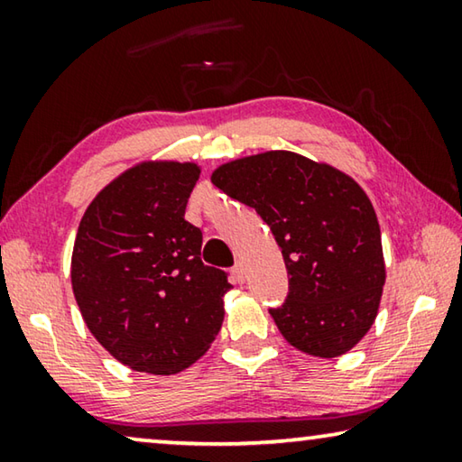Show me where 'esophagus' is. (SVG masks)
<instances>
[{
    "instance_id": "esophagus-1",
    "label": "esophagus",
    "mask_w": 462,
    "mask_h": 462,
    "mask_svg": "<svg viewBox=\"0 0 462 462\" xmlns=\"http://www.w3.org/2000/svg\"><path fill=\"white\" fill-rule=\"evenodd\" d=\"M232 275H234V282H236V283L246 282V269H245L243 263H236V265L232 267Z\"/></svg>"
}]
</instances>
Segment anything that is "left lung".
Listing matches in <instances>:
<instances>
[{"mask_svg": "<svg viewBox=\"0 0 462 462\" xmlns=\"http://www.w3.org/2000/svg\"><path fill=\"white\" fill-rule=\"evenodd\" d=\"M211 182L257 211L282 248L290 294L269 314L285 341L325 360L357 346L386 280L378 217L364 189L285 150L226 162Z\"/></svg>", "mask_w": 462, "mask_h": 462, "instance_id": "left-lung-1", "label": "left lung"}]
</instances>
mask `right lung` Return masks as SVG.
Returning <instances> with one entry per match:
<instances>
[{
	"label": "right lung",
	"instance_id": "1",
	"mask_svg": "<svg viewBox=\"0 0 462 462\" xmlns=\"http://www.w3.org/2000/svg\"><path fill=\"white\" fill-rule=\"evenodd\" d=\"M201 168L150 160L131 166L84 211L71 253L82 319L115 360L145 374H177L222 328V269L201 261L203 234L185 219Z\"/></svg>",
	"mask_w": 462,
	"mask_h": 462
}]
</instances>
